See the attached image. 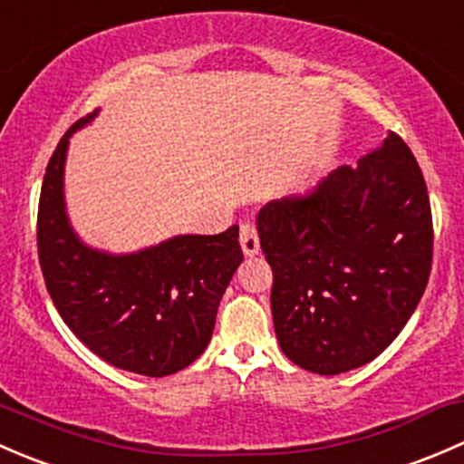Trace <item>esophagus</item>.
Returning a JSON list of instances; mask_svg holds the SVG:
<instances>
[{"mask_svg":"<svg viewBox=\"0 0 464 464\" xmlns=\"http://www.w3.org/2000/svg\"><path fill=\"white\" fill-rule=\"evenodd\" d=\"M238 241H241L243 255L246 256L259 255V234H256V227L252 223H241V227H238Z\"/></svg>","mask_w":464,"mask_h":464,"instance_id":"esophagus-1","label":"esophagus"}]
</instances>
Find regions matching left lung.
<instances>
[{"mask_svg": "<svg viewBox=\"0 0 464 464\" xmlns=\"http://www.w3.org/2000/svg\"><path fill=\"white\" fill-rule=\"evenodd\" d=\"M272 267L281 351L310 373L337 375L375 360L427 288L433 221L427 183L398 133L302 197L259 212Z\"/></svg>", "mask_w": 464, "mask_h": 464, "instance_id": "left-lung-1", "label": "left lung"}]
</instances>
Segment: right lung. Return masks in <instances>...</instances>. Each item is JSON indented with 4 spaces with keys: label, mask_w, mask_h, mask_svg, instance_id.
I'll use <instances>...</instances> for the list:
<instances>
[{
    "label": "right lung",
    "mask_w": 464,
    "mask_h": 464,
    "mask_svg": "<svg viewBox=\"0 0 464 464\" xmlns=\"http://www.w3.org/2000/svg\"><path fill=\"white\" fill-rule=\"evenodd\" d=\"M46 165L37 208V255L46 290L75 337L118 369L165 377L192 364L212 337L217 310L243 261L238 227L183 234L136 255L84 246L66 221L62 174L69 138Z\"/></svg>",
    "instance_id": "add662e5"
}]
</instances>
